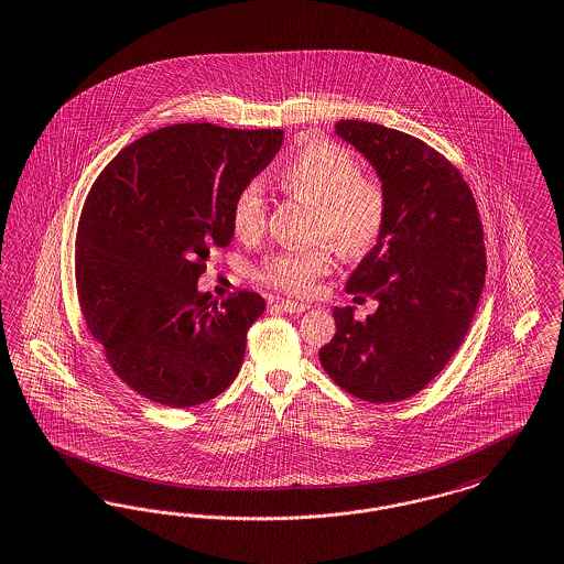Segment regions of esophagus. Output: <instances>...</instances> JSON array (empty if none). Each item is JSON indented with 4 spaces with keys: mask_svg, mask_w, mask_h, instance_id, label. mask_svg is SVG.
I'll return each mask as SVG.
<instances>
[{
    "mask_svg": "<svg viewBox=\"0 0 564 564\" xmlns=\"http://www.w3.org/2000/svg\"><path fill=\"white\" fill-rule=\"evenodd\" d=\"M276 306H279L281 311H285V313H295V315H300V313H304V311L311 308V304H306V302H295V300H281Z\"/></svg>",
    "mask_w": 564,
    "mask_h": 564,
    "instance_id": "obj_1",
    "label": "esophagus"
}]
</instances>
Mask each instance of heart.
Returning a JSON list of instances; mask_svg holds the SVG:
<instances>
[{
    "label": "heart",
    "mask_w": 564,
    "mask_h": 564,
    "mask_svg": "<svg viewBox=\"0 0 564 564\" xmlns=\"http://www.w3.org/2000/svg\"><path fill=\"white\" fill-rule=\"evenodd\" d=\"M279 184L295 199L315 207V237L332 241L346 256L376 248L388 218L382 182L361 174L357 158L329 140H311L279 172ZM264 195L260 184H246L230 207L237 237H256L264 226ZM332 267V249L323 243L281 251L262 267V279L288 293L313 290Z\"/></svg>",
    "instance_id": "b5f03b06"
}]
</instances>
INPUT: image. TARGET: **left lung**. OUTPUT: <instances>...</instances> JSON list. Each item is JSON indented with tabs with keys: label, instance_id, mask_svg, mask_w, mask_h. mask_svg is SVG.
Here are the masks:
<instances>
[{
	"label": "left lung",
	"instance_id": "obj_1",
	"mask_svg": "<svg viewBox=\"0 0 564 564\" xmlns=\"http://www.w3.org/2000/svg\"><path fill=\"white\" fill-rule=\"evenodd\" d=\"M336 134L376 170L388 218L346 283L378 311L357 321L352 306H336V336L318 359L357 399L397 403L429 386L466 338L485 288L482 225L470 186L426 142L357 119L338 121Z\"/></svg>",
	"mask_w": 564,
	"mask_h": 564
}]
</instances>
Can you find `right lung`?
<instances>
[{"label":"right lung","mask_w":564,"mask_h":564,"mask_svg":"<svg viewBox=\"0 0 564 564\" xmlns=\"http://www.w3.org/2000/svg\"><path fill=\"white\" fill-rule=\"evenodd\" d=\"M281 144L283 130L178 123L138 138L94 182L75 243L79 304L140 397L202 405L237 378L264 297L239 292L218 306L197 281L232 241L237 193Z\"/></svg>","instance_id":"obj_1"}]
</instances>
